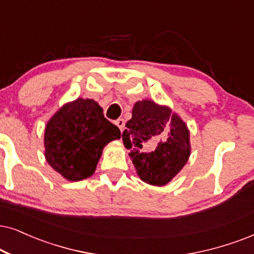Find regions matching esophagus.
I'll return each mask as SVG.
<instances>
[{"instance_id":"1","label":"esophagus","mask_w":254,"mask_h":254,"mask_svg":"<svg viewBox=\"0 0 254 254\" xmlns=\"http://www.w3.org/2000/svg\"><path fill=\"white\" fill-rule=\"evenodd\" d=\"M115 123H116V125H117L118 127H120V130H121V131H123V130H124L125 122H124L123 118H120V120H117L116 122H115Z\"/></svg>"}]
</instances>
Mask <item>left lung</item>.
Masks as SVG:
<instances>
[{"label": "left lung", "mask_w": 254, "mask_h": 254, "mask_svg": "<svg viewBox=\"0 0 254 254\" xmlns=\"http://www.w3.org/2000/svg\"><path fill=\"white\" fill-rule=\"evenodd\" d=\"M125 127L123 143L143 182L166 185L184 168L191 153L190 131L169 107L138 101Z\"/></svg>", "instance_id": "1"}]
</instances>
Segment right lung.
<instances>
[{
	"mask_svg": "<svg viewBox=\"0 0 254 254\" xmlns=\"http://www.w3.org/2000/svg\"><path fill=\"white\" fill-rule=\"evenodd\" d=\"M120 138V129L104 117L97 102L77 98L47 123L44 156L64 178L78 182L94 175L103 147Z\"/></svg>",
	"mask_w": 254,
	"mask_h": 254,
	"instance_id": "obj_1",
	"label": "right lung"
}]
</instances>
